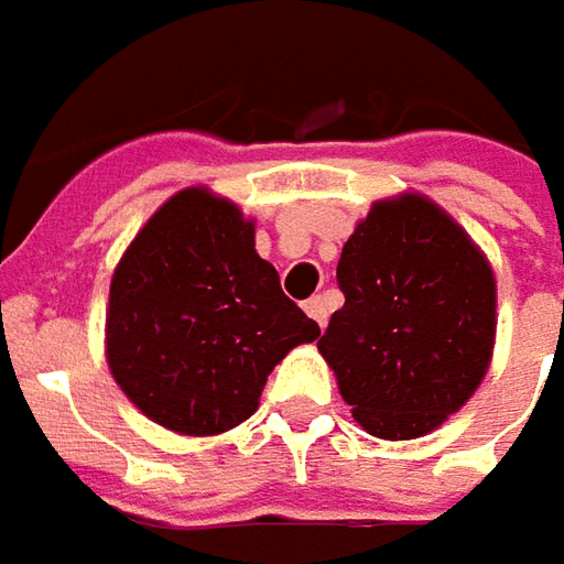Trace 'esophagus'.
<instances>
[{
  "instance_id": "obj_1",
  "label": "esophagus",
  "mask_w": 564,
  "mask_h": 564,
  "mask_svg": "<svg viewBox=\"0 0 564 564\" xmlns=\"http://www.w3.org/2000/svg\"><path fill=\"white\" fill-rule=\"evenodd\" d=\"M304 311L314 316L319 326H326V316H329V301H326V294H314L311 301H304Z\"/></svg>"
}]
</instances>
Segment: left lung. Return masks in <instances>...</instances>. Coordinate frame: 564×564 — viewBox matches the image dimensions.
Returning <instances> with one entry per match:
<instances>
[{
  "instance_id": "8db88e82",
  "label": "left lung",
  "mask_w": 564,
  "mask_h": 564,
  "mask_svg": "<svg viewBox=\"0 0 564 564\" xmlns=\"http://www.w3.org/2000/svg\"><path fill=\"white\" fill-rule=\"evenodd\" d=\"M345 307L316 341L351 417L417 440L462 411L496 348V275L443 206L404 191L370 206L338 257Z\"/></svg>"
}]
</instances>
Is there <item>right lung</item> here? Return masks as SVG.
<instances>
[{"label": "right lung", "instance_id": "add662e5", "mask_svg": "<svg viewBox=\"0 0 564 564\" xmlns=\"http://www.w3.org/2000/svg\"><path fill=\"white\" fill-rule=\"evenodd\" d=\"M316 336L253 250V219L204 185L143 223L109 282V373L143 417L178 436L248 421L272 367Z\"/></svg>", "mask_w": 564, "mask_h": 564}]
</instances>
